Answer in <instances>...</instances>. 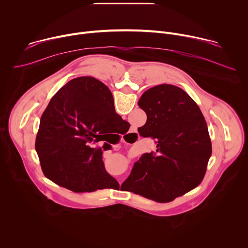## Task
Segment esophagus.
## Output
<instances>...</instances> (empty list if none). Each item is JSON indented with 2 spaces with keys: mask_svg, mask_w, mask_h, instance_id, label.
<instances>
[{
  "mask_svg": "<svg viewBox=\"0 0 248 248\" xmlns=\"http://www.w3.org/2000/svg\"><path fill=\"white\" fill-rule=\"evenodd\" d=\"M132 134H134V133H132Z\"/></svg>",
  "mask_w": 248,
  "mask_h": 248,
  "instance_id": "1",
  "label": "esophagus"
}]
</instances>
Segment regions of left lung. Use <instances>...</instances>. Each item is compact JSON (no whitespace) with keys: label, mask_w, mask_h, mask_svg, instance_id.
<instances>
[{"label":"left lung","mask_w":248,"mask_h":248,"mask_svg":"<svg viewBox=\"0 0 248 248\" xmlns=\"http://www.w3.org/2000/svg\"><path fill=\"white\" fill-rule=\"evenodd\" d=\"M138 106L147 115L138 132L156 139L157 150L141 156L123 185L157 202L172 201L204 178L212 153L206 121L193 99L170 84L148 89Z\"/></svg>","instance_id":"left-lung-1"}]
</instances>
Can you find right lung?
<instances>
[{
    "label": "right lung",
    "mask_w": 248,
    "mask_h": 248,
    "mask_svg": "<svg viewBox=\"0 0 248 248\" xmlns=\"http://www.w3.org/2000/svg\"><path fill=\"white\" fill-rule=\"evenodd\" d=\"M124 122L103 82L91 77L68 81L52 97L40 120L35 149L44 174L56 176L75 192L119 186L102 160L103 149L111 145L94 144L118 132Z\"/></svg>",
    "instance_id": "obj_1"
}]
</instances>
